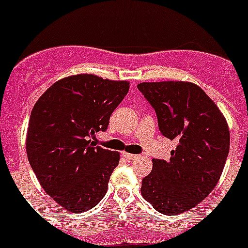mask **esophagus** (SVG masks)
<instances>
[{
  "label": "esophagus",
  "instance_id": "obj_1",
  "mask_svg": "<svg viewBox=\"0 0 248 248\" xmlns=\"http://www.w3.org/2000/svg\"><path fill=\"white\" fill-rule=\"evenodd\" d=\"M123 156L125 157V159H128V160H134V159H137L138 157V155H135V154H129V153H123Z\"/></svg>",
  "mask_w": 248,
  "mask_h": 248
}]
</instances>
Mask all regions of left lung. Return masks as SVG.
I'll use <instances>...</instances> for the list:
<instances>
[{
    "label": "left lung",
    "instance_id": "1",
    "mask_svg": "<svg viewBox=\"0 0 248 248\" xmlns=\"http://www.w3.org/2000/svg\"><path fill=\"white\" fill-rule=\"evenodd\" d=\"M138 89L156 111L161 134L177 143L169 160L153 159L140 191L161 214L189 211L220 180L230 149L226 118L195 83L144 82Z\"/></svg>",
    "mask_w": 248,
    "mask_h": 248
}]
</instances>
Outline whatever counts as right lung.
Listing matches in <instances>:
<instances>
[{
  "mask_svg": "<svg viewBox=\"0 0 248 248\" xmlns=\"http://www.w3.org/2000/svg\"><path fill=\"white\" fill-rule=\"evenodd\" d=\"M128 91V80L74 74L50 85L31 111L28 161L43 190L67 211H88L107 194L120 153L95 146L91 138L108 128Z\"/></svg>",
  "mask_w": 248,
  "mask_h": 248,
  "instance_id": "1",
  "label": "right lung"
}]
</instances>
